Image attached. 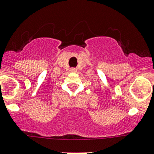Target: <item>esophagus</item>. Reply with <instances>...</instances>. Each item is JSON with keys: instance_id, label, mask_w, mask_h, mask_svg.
<instances>
[{"instance_id": "34e87169", "label": "esophagus", "mask_w": 154, "mask_h": 154, "mask_svg": "<svg viewBox=\"0 0 154 154\" xmlns=\"http://www.w3.org/2000/svg\"><path fill=\"white\" fill-rule=\"evenodd\" d=\"M77 71V69L74 68V67H73V68L70 69V72H76Z\"/></svg>"}]
</instances>
